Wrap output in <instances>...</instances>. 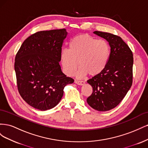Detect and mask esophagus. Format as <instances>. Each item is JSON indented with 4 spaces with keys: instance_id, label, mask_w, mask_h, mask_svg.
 Returning <instances> with one entry per match:
<instances>
[{
    "instance_id": "34e87169",
    "label": "esophagus",
    "mask_w": 148,
    "mask_h": 148,
    "mask_svg": "<svg viewBox=\"0 0 148 148\" xmlns=\"http://www.w3.org/2000/svg\"><path fill=\"white\" fill-rule=\"evenodd\" d=\"M75 83L76 84H78V85H81V86H82V85H83L84 84V82H83V81H79V80H75Z\"/></svg>"
}]
</instances>
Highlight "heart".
Wrapping results in <instances>:
<instances>
[{"label":"heart","mask_w":148,"mask_h":148,"mask_svg":"<svg viewBox=\"0 0 148 148\" xmlns=\"http://www.w3.org/2000/svg\"><path fill=\"white\" fill-rule=\"evenodd\" d=\"M110 47L104 40H97L88 34L74 37L69 44V49H63L60 59L65 73L72 76L78 65V78H83L88 73L91 76L101 73L108 63Z\"/></svg>","instance_id":"b5f03b06"}]
</instances>
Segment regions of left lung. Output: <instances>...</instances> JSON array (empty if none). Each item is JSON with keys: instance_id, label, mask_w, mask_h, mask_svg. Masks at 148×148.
<instances>
[{"instance_id": "8db88e82", "label": "left lung", "mask_w": 148, "mask_h": 148, "mask_svg": "<svg viewBox=\"0 0 148 148\" xmlns=\"http://www.w3.org/2000/svg\"><path fill=\"white\" fill-rule=\"evenodd\" d=\"M93 33L109 42L110 53L105 69L87 81L93 91L87 102L96 110L107 111L119 104L132 86L133 53L118 36L97 31Z\"/></svg>"}]
</instances>
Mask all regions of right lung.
I'll list each match as a JSON object with an SVG mask.
<instances>
[{"label":"right lung","mask_w":148,"mask_h":148,"mask_svg":"<svg viewBox=\"0 0 148 148\" xmlns=\"http://www.w3.org/2000/svg\"><path fill=\"white\" fill-rule=\"evenodd\" d=\"M65 29L42 31L22 44L15 59V71L20 96L30 106L47 110L56 106L66 84L74 79L62 72L59 62Z\"/></svg>","instance_id":"1"}]
</instances>
